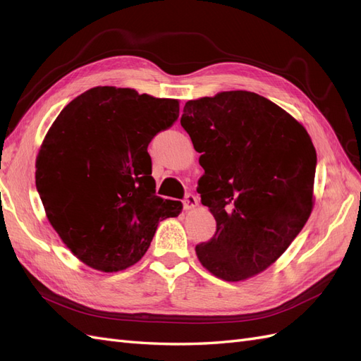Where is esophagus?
<instances>
[{"instance_id": "esophagus-1", "label": "esophagus", "mask_w": 361, "mask_h": 361, "mask_svg": "<svg viewBox=\"0 0 361 361\" xmlns=\"http://www.w3.org/2000/svg\"><path fill=\"white\" fill-rule=\"evenodd\" d=\"M195 206H197V197H195L194 194L188 192L183 199V209L188 211V209H192V207H195Z\"/></svg>"}]
</instances>
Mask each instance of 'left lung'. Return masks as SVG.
I'll return each mask as SVG.
<instances>
[{
    "label": "left lung",
    "instance_id": "8db88e82",
    "mask_svg": "<svg viewBox=\"0 0 361 361\" xmlns=\"http://www.w3.org/2000/svg\"><path fill=\"white\" fill-rule=\"evenodd\" d=\"M180 125L200 155L197 192L216 232L195 245L218 279L241 281L285 253L313 207L316 150L290 114L267 97L221 92L188 101Z\"/></svg>",
    "mask_w": 361,
    "mask_h": 361
}]
</instances>
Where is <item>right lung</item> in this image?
I'll list each match as a JSON object with an SVG mask.
<instances>
[{
    "mask_svg": "<svg viewBox=\"0 0 361 361\" xmlns=\"http://www.w3.org/2000/svg\"><path fill=\"white\" fill-rule=\"evenodd\" d=\"M179 117L176 99L93 87L63 108L36 159L51 226L85 265L122 271L145 256L182 203L155 194L147 146Z\"/></svg>",
    "mask_w": 361,
    "mask_h": 361,
    "instance_id": "add662e5",
    "label": "right lung"
}]
</instances>
